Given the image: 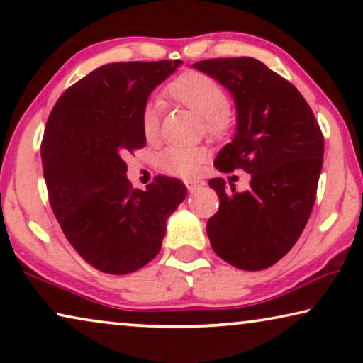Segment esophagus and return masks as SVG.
<instances>
[{
	"label": "esophagus",
	"instance_id": "obj_1",
	"mask_svg": "<svg viewBox=\"0 0 363 363\" xmlns=\"http://www.w3.org/2000/svg\"><path fill=\"white\" fill-rule=\"evenodd\" d=\"M185 185L188 188V191L195 193V191L200 190V188L205 186V182H203V180H186Z\"/></svg>",
	"mask_w": 363,
	"mask_h": 363
}]
</instances>
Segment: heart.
Returning <instances> with one entry per match:
<instances>
[{"label":"heart","mask_w":363,"mask_h":363,"mask_svg":"<svg viewBox=\"0 0 363 363\" xmlns=\"http://www.w3.org/2000/svg\"><path fill=\"white\" fill-rule=\"evenodd\" d=\"M163 96L198 113L208 135L225 138L235 127V113L228 107V92L221 82L205 72L188 71L168 84ZM140 125L145 140L155 142L160 135V111L153 104L142 111ZM208 160L201 147H168L157 157L158 168L170 175L195 177Z\"/></svg>","instance_id":"1"}]
</instances>
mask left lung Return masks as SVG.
<instances>
[{
  "label": "left lung",
  "mask_w": 363,
  "mask_h": 363,
  "mask_svg": "<svg viewBox=\"0 0 363 363\" xmlns=\"http://www.w3.org/2000/svg\"><path fill=\"white\" fill-rule=\"evenodd\" d=\"M236 102L235 138L218 153L223 173H251L246 191L213 178L220 208L208 220L213 251L231 266L261 271L291 251L309 221L324 163V135L301 92L252 57L193 64Z\"/></svg>",
  "instance_id": "obj_1"
}]
</instances>
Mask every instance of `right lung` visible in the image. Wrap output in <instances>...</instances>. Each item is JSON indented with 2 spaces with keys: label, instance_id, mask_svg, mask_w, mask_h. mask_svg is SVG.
<instances>
[{
  "label": "right lung",
  "instance_id": "obj_1",
  "mask_svg": "<svg viewBox=\"0 0 363 363\" xmlns=\"http://www.w3.org/2000/svg\"><path fill=\"white\" fill-rule=\"evenodd\" d=\"M182 61L113 62L72 84L49 113L41 142L48 196L74 250L96 269L128 274L158 255L167 218L185 200L178 178L147 190L127 180V153L147 145V99Z\"/></svg>",
  "mask_w": 363,
  "mask_h": 363
}]
</instances>
